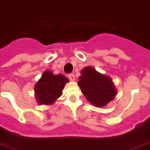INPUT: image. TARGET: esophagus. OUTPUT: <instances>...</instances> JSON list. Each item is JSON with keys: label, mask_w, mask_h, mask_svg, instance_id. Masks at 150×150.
<instances>
[{"label": "esophagus", "mask_w": 150, "mask_h": 150, "mask_svg": "<svg viewBox=\"0 0 150 150\" xmlns=\"http://www.w3.org/2000/svg\"><path fill=\"white\" fill-rule=\"evenodd\" d=\"M68 78H69V80L71 81L75 80V75H74V74H70V75H68Z\"/></svg>", "instance_id": "1"}]
</instances>
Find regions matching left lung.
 I'll return each instance as SVG.
<instances>
[{"mask_svg": "<svg viewBox=\"0 0 150 150\" xmlns=\"http://www.w3.org/2000/svg\"><path fill=\"white\" fill-rule=\"evenodd\" d=\"M78 83L89 102L97 107L106 105L114 98L117 93L111 79L91 66L81 70Z\"/></svg>", "mask_w": 150, "mask_h": 150, "instance_id": "8db88e82", "label": "left lung"}]
</instances>
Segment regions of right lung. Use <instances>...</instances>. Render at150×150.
I'll list each match as a JSON object with an SVG mask.
<instances>
[{"label":"right lung","instance_id":"obj_1","mask_svg":"<svg viewBox=\"0 0 150 150\" xmlns=\"http://www.w3.org/2000/svg\"><path fill=\"white\" fill-rule=\"evenodd\" d=\"M69 79L62 75H54L46 71L35 86L36 97L41 104H51L62 95V89Z\"/></svg>","mask_w":150,"mask_h":150}]
</instances>
